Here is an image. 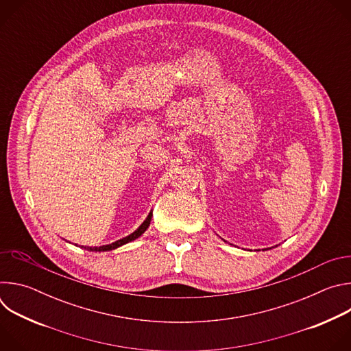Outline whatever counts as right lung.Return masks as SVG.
I'll return each instance as SVG.
<instances>
[{
  "label": "right lung",
  "instance_id": "add662e5",
  "mask_svg": "<svg viewBox=\"0 0 351 351\" xmlns=\"http://www.w3.org/2000/svg\"><path fill=\"white\" fill-rule=\"evenodd\" d=\"M152 218H153V213H149L148 217L145 218V221L132 234H129V236H126L121 240H117L115 243H111V244H107V245H99V247H87V250H90V252H110V250H115V248H118V247H121V245H123L129 241H133L147 230V228L149 226V222H152Z\"/></svg>",
  "mask_w": 351,
  "mask_h": 351
}]
</instances>
